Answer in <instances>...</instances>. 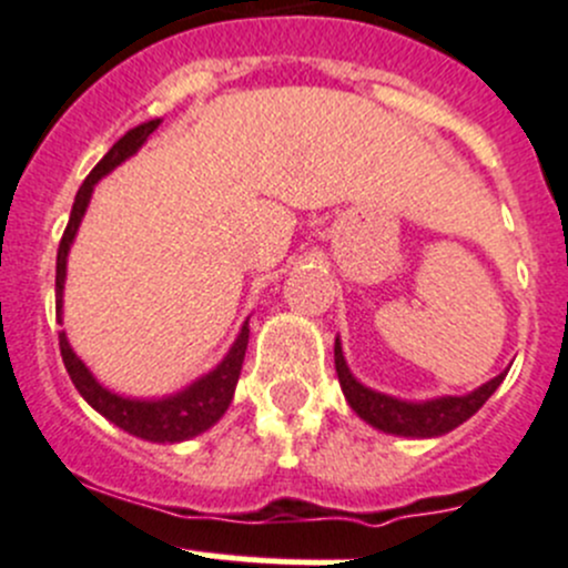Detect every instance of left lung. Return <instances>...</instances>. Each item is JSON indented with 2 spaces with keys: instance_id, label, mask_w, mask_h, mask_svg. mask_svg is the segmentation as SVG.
<instances>
[{
  "instance_id": "1",
  "label": "left lung",
  "mask_w": 568,
  "mask_h": 568,
  "mask_svg": "<svg viewBox=\"0 0 568 568\" xmlns=\"http://www.w3.org/2000/svg\"><path fill=\"white\" fill-rule=\"evenodd\" d=\"M335 371L341 390L346 395L348 406L363 417L368 426L379 428L385 434H395V437H409V439H428V437H443V434L454 432L464 420L475 415L491 393L500 387L506 379L508 371L497 374L478 390L467 395H443V398H428V400H404L395 395L371 390L363 382L354 379L348 371L346 357H343L341 337H335Z\"/></svg>"
}]
</instances>
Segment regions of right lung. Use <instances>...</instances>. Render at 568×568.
<instances>
[{"label":"right lung","instance_id":"obj_1","mask_svg":"<svg viewBox=\"0 0 568 568\" xmlns=\"http://www.w3.org/2000/svg\"><path fill=\"white\" fill-rule=\"evenodd\" d=\"M162 120H148V123L134 125L131 131H125L104 159L93 168V173L84 178V183L79 186L77 200H73L71 220H68L65 233H62L60 250H57V321L62 324V291H65V268H68V252H71L73 239H77L79 225H82V216L88 211L90 197H93L95 183L101 181L106 173H112L118 164H123L125 159L134 156L142 145H145L148 136L159 129ZM250 343V321H244L242 332L233 341L231 352L222 357V363L214 371H209L205 376L194 379L192 385L183 387L173 395H162V398H129V395H118L106 390L93 374H90L88 365L77 357V352L68 343L65 332H60V354L62 363H65L68 376L77 385L79 395L93 406L99 415H104L109 423H114L123 432L134 434V437L148 439V443H183V439H192L197 434L209 432L216 420L227 412L231 406L233 393H236L239 374H242L244 352H247Z\"/></svg>","mask_w":568,"mask_h":568}]
</instances>
